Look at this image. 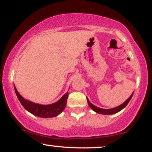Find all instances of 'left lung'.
<instances>
[{
  "label": "left lung",
  "mask_w": 152,
  "mask_h": 152,
  "mask_svg": "<svg viewBox=\"0 0 152 152\" xmlns=\"http://www.w3.org/2000/svg\"><path fill=\"white\" fill-rule=\"evenodd\" d=\"M133 95H134V92H133L132 94L130 95V97H129V98L126 99L124 102L122 103V104L118 106V107H116L115 108H112V109H102V108L97 107H96V106L93 105V104L91 103L90 101H89L88 97H86V99H87V102H88V106L91 107V109H92L93 111H94L95 112H96V113H97L103 114V115H111V114H115L123 109L128 104V103L129 102V101L131 100V99H132Z\"/></svg>",
  "instance_id": "obj_1"
}]
</instances>
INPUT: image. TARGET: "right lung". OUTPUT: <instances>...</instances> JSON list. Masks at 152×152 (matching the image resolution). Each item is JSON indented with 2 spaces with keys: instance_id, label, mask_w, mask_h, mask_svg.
<instances>
[{
  "instance_id": "add662e5",
  "label": "right lung",
  "mask_w": 152,
  "mask_h": 152,
  "mask_svg": "<svg viewBox=\"0 0 152 152\" xmlns=\"http://www.w3.org/2000/svg\"><path fill=\"white\" fill-rule=\"evenodd\" d=\"M14 86L16 96L23 107L28 112L37 117L45 118L56 117V116L59 115L65 109L68 97V91L56 102L51 104L44 105L32 102L23 98L16 90L15 86Z\"/></svg>"
}]
</instances>
